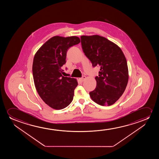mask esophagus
I'll return each instance as SVG.
<instances>
[{"mask_svg": "<svg viewBox=\"0 0 159 159\" xmlns=\"http://www.w3.org/2000/svg\"><path fill=\"white\" fill-rule=\"evenodd\" d=\"M86 76H82V78H80L81 81H82V82H83V81H84L85 80V79H86Z\"/></svg>", "mask_w": 159, "mask_h": 159, "instance_id": "34e87169", "label": "esophagus"}]
</instances>
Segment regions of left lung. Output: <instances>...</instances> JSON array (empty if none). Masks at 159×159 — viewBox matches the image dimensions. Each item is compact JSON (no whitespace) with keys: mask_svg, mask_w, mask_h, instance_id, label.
<instances>
[{"mask_svg":"<svg viewBox=\"0 0 159 159\" xmlns=\"http://www.w3.org/2000/svg\"><path fill=\"white\" fill-rule=\"evenodd\" d=\"M83 52L93 67H100L97 86L89 96L102 106H110L122 96L129 79L126 58L121 49L105 37L81 36Z\"/></svg>","mask_w":159,"mask_h":159,"instance_id":"1","label":"left lung"}]
</instances>
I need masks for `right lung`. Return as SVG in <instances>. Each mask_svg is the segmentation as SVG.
Instances as JSON below:
<instances>
[{"mask_svg": "<svg viewBox=\"0 0 159 159\" xmlns=\"http://www.w3.org/2000/svg\"><path fill=\"white\" fill-rule=\"evenodd\" d=\"M80 42L77 36L50 38L36 52L33 64L35 87L44 102L55 110H61L72 102L78 86L76 79L63 76L62 67L72 46Z\"/></svg>", "mask_w": 159, "mask_h": 159, "instance_id": "right-lung-1", "label": "right lung"}]
</instances>
